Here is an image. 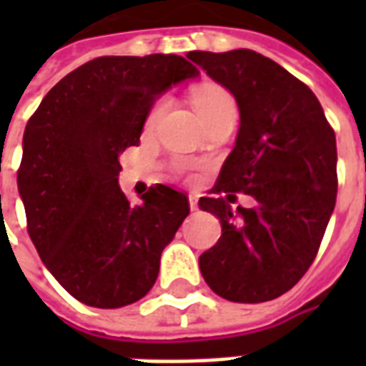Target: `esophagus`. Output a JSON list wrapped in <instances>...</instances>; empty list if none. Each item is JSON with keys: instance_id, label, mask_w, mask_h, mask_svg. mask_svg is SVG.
Segmentation results:
<instances>
[{"instance_id": "obj_1", "label": "esophagus", "mask_w": 366, "mask_h": 366, "mask_svg": "<svg viewBox=\"0 0 366 366\" xmlns=\"http://www.w3.org/2000/svg\"><path fill=\"white\" fill-rule=\"evenodd\" d=\"M189 201V211H197L199 209V199H197V195H188Z\"/></svg>"}]
</instances>
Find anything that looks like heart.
Segmentation results:
<instances>
[{"mask_svg":"<svg viewBox=\"0 0 366 366\" xmlns=\"http://www.w3.org/2000/svg\"><path fill=\"white\" fill-rule=\"evenodd\" d=\"M192 100H194L195 110L199 112V116L203 117V122L209 123L212 122L214 117H220L224 114H235V102L232 99V94L226 91L220 85H212V83H207V85H201V87L194 89L192 93ZM169 106V99H159L154 104V108L149 110L148 119H146V125L152 127L163 112L167 110Z\"/></svg>","mask_w":366,"mask_h":366,"instance_id":"heart-1","label":"heart"}]
</instances>
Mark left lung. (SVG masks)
<instances>
[{"label":"left lung","instance_id":"1","mask_svg":"<svg viewBox=\"0 0 366 366\" xmlns=\"http://www.w3.org/2000/svg\"><path fill=\"white\" fill-rule=\"evenodd\" d=\"M234 94L239 132L214 194L199 209L220 220L218 243L199 256L207 285L229 302L258 304L285 295L312 266L336 203V137L312 89L250 49L188 53ZM234 191L252 209L231 212Z\"/></svg>","mask_w":366,"mask_h":366}]
</instances>
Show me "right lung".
Returning a JSON list of instances; mask_svg holds the SVG:
<instances>
[{
	"instance_id": "1",
	"label": "right lung",
	"mask_w": 366,
	"mask_h": 366,
	"mask_svg": "<svg viewBox=\"0 0 366 366\" xmlns=\"http://www.w3.org/2000/svg\"><path fill=\"white\" fill-rule=\"evenodd\" d=\"M197 76L177 54L100 56L62 77L26 125L16 184L28 234L53 277L87 306L116 310L148 295L189 214L188 197L161 184L131 205L117 177L155 100Z\"/></svg>"
}]
</instances>
